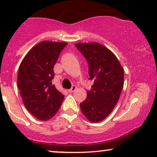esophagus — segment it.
<instances>
[{"mask_svg":"<svg viewBox=\"0 0 157 157\" xmlns=\"http://www.w3.org/2000/svg\"><path fill=\"white\" fill-rule=\"evenodd\" d=\"M76 89H77V86L74 85V86H72V87H71V89L68 90V92H69V93H72V92H74V91H75Z\"/></svg>","mask_w":157,"mask_h":157,"instance_id":"esophagus-1","label":"esophagus"}]
</instances>
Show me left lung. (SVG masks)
<instances>
[{
    "mask_svg": "<svg viewBox=\"0 0 157 157\" xmlns=\"http://www.w3.org/2000/svg\"><path fill=\"white\" fill-rule=\"evenodd\" d=\"M89 65V80L94 84L80 104L86 117L98 122L111 113L120 99L124 84V71L117 57L97 43L75 44Z\"/></svg>",
    "mask_w": 157,
    "mask_h": 157,
    "instance_id": "obj_1",
    "label": "left lung"
}]
</instances>
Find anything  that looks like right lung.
Masks as SVG:
<instances>
[{
    "label": "right lung",
    "mask_w": 157,
    "mask_h": 157,
    "mask_svg": "<svg viewBox=\"0 0 157 157\" xmlns=\"http://www.w3.org/2000/svg\"><path fill=\"white\" fill-rule=\"evenodd\" d=\"M67 43L43 41L25 56L20 65L17 86L23 104L40 120L53 117L64 95L52 85L54 66Z\"/></svg>",
    "instance_id": "1"
}]
</instances>
